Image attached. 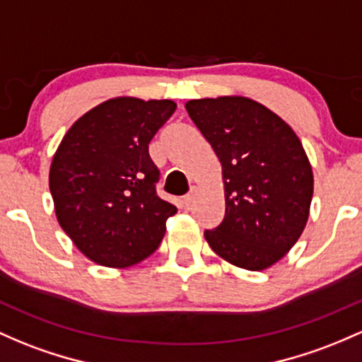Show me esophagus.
Wrapping results in <instances>:
<instances>
[{
  "mask_svg": "<svg viewBox=\"0 0 362 362\" xmlns=\"http://www.w3.org/2000/svg\"><path fill=\"white\" fill-rule=\"evenodd\" d=\"M192 202H194V192H190V194H187V196L182 197V204H184L185 208H189V206L192 204Z\"/></svg>",
  "mask_w": 362,
  "mask_h": 362,
  "instance_id": "esophagus-1",
  "label": "esophagus"
}]
</instances>
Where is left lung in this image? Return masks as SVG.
<instances>
[{
	"label": "left lung",
	"mask_w": 362,
	"mask_h": 362,
	"mask_svg": "<svg viewBox=\"0 0 362 362\" xmlns=\"http://www.w3.org/2000/svg\"><path fill=\"white\" fill-rule=\"evenodd\" d=\"M185 110L223 172L225 216L216 228L204 230L209 247L239 268H269L308 223L315 180L299 137L249 98L192 99Z\"/></svg>",
	"instance_id": "1"
}]
</instances>
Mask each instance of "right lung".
Segmentation results:
<instances>
[{
    "mask_svg": "<svg viewBox=\"0 0 362 362\" xmlns=\"http://www.w3.org/2000/svg\"><path fill=\"white\" fill-rule=\"evenodd\" d=\"M175 110L170 99H108L58 146L49 170L58 223L94 263L129 268L161 244L177 208L158 197L160 170L148 149Z\"/></svg>",
    "mask_w": 362,
    "mask_h": 362,
    "instance_id": "right-lung-1",
    "label": "right lung"
}]
</instances>
